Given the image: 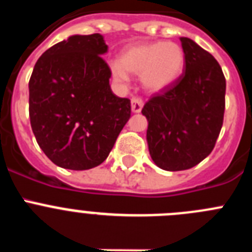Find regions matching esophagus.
<instances>
[{
  "label": "esophagus",
  "instance_id": "1",
  "mask_svg": "<svg viewBox=\"0 0 252 252\" xmlns=\"http://www.w3.org/2000/svg\"><path fill=\"white\" fill-rule=\"evenodd\" d=\"M142 107H144V102H142L141 98H139V97H133V98L131 99V111H132L133 113L141 112Z\"/></svg>",
  "mask_w": 252,
  "mask_h": 252
}]
</instances>
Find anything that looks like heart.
Wrapping results in <instances>:
<instances>
[{"mask_svg": "<svg viewBox=\"0 0 252 252\" xmlns=\"http://www.w3.org/2000/svg\"><path fill=\"white\" fill-rule=\"evenodd\" d=\"M186 55L175 43H139L125 48L120 60H112L110 69L115 79L126 83L128 72L141 75L146 91L161 92L179 79L183 73Z\"/></svg>", "mask_w": 252, "mask_h": 252, "instance_id": "obj_1", "label": "heart"}]
</instances>
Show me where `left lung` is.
Returning a JSON list of instances; mask_svg holds the SVG:
<instances>
[{
	"instance_id": "left-lung-1",
	"label": "left lung",
	"mask_w": 252,
	"mask_h": 252,
	"mask_svg": "<svg viewBox=\"0 0 252 252\" xmlns=\"http://www.w3.org/2000/svg\"><path fill=\"white\" fill-rule=\"evenodd\" d=\"M186 70L146 102L149 153L162 170L195 166L213 150L224 113L226 79L217 60L189 37H180Z\"/></svg>"
}]
</instances>
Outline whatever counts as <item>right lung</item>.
I'll return each mask as SVG.
<instances>
[{"label": "right lung", "instance_id": "obj_1", "mask_svg": "<svg viewBox=\"0 0 252 252\" xmlns=\"http://www.w3.org/2000/svg\"><path fill=\"white\" fill-rule=\"evenodd\" d=\"M101 34L72 35L37 59L29 82L31 128L55 165L87 170L106 160L131 116L111 91Z\"/></svg>", "mask_w": 252, "mask_h": 252}]
</instances>
